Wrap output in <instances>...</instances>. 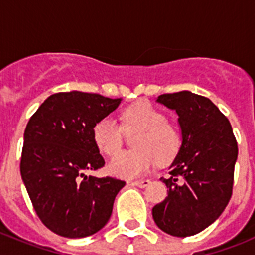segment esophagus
<instances>
[{
  "mask_svg": "<svg viewBox=\"0 0 255 255\" xmlns=\"http://www.w3.org/2000/svg\"><path fill=\"white\" fill-rule=\"evenodd\" d=\"M150 184V180H138V181L132 182V185L138 186V188H147Z\"/></svg>",
  "mask_w": 255,
  "mask_h": 255,
  "instance_id": "34e87169",
  "label": "esophagus"
}]
</instances>
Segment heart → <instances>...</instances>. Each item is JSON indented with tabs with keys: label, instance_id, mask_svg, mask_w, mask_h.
<instances>
[{
	"label": "heart",
	"instance_id": "b5f03b06",
	"mask_svg": "<svg viewBox=\"0 0 255 255\" xmlns=\"http://www.w3.org/2000/svg\"><path fill=\"white\" fill-rule=\"evenodd\" d=\"M126 132H135L132 147L116 154L108 164V171L121 179H136L147 175L155 161L166 162L175 157L181 145V134L166 115L149 102L140 101L121 114ZM93 141L101 153L114 155L123 143V129L112 119L105 117L92 130Z\"/></svg>",
	"mask_w": 255,
	"mask_h": 255
}]
</instances>
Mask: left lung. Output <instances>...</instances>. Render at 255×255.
<instances>
[{
    "instance_id": "1",
    "label": "left lung",
    "mask_w": 255,
    "mask_h": 255,
    "mask_svg": "<svg viewBox=\"0 0 255 255\" xmlns=\"http://www.w3.org/2000/svg\"><path fill=\"white\" fill-rule=\"evenodd\" d=\"M157 102L176 111L182 141L170 177H161L168 197L153 207V220L166 234L185 238L207 229L226 208L238 143L227 117L206 97L182 91L161 94Z\"/></svg>"
}]
</instances>
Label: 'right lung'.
I'll list each match as a JSON object with an SVG mask.
<instances>
[{
  "label": "right lung",
  "instance_id": "right-lung-1",
  "mask_svg": "<svg viewBox=\"0 0 255 255\" xmlns=\"http://www.w3.org/2000/svg\"><path fill=\"white\" fill-rule=\"evenodd\" d=\"M120 102L96 93L61 92L49 96L26 125L21 179L38 217L57 235H93L111 217L125 181L87 172L105 166L93 126Z\"/></svg>",
  "mask_w": 255,
  "mask_h": 255
}]
</instances>
